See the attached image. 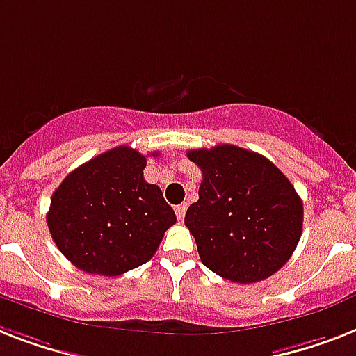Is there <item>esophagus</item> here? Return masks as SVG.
<instances>
[{"instance_id": "obj_1", "label": "esophagus", "mask_w": 356, "mask_h": 356, "mask_svg": "<svg viewBox=\"0 0 356 356\" xmlns=\"http://www.w3.org/2000/svg\"><path fill=\"white\" fill-rule=\"evenodd\" d=\"M175 216H177L179 221H183L184 216H186V204H177L175 207Z\"/></svg>"}]
</instances>
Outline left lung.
Listing matches in <instances>:
<instances>
[{
	"label": "left lung",
	"mask_w": 356,
	"mask_h": 356,
	"mask_svg": "<svg viewBox=\"0 0 356 356\" xmlns=\"http://www.w3.org/2000/svg\"><path fill=\"white\" fill-rule=\"evenodd\" d=\"M203 173L184 225L204 267L234 283H256L289 261L302 236L294 186L259 153L219 144L186 153Z\"/></svg>",
	"instance_id": "8db88e82"
}]
</instances>
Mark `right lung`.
<instances>
[{
	"mask_svg": "<svg viewBox=\"0 0 356 356\" xmlns=\"http://www.w3.org/2000/svg\"><path fill=\"white\" fill-rule=\"evenodd\" d=\"M144 155L118 146L78 166L54 190L49 232L74 267L118 276L157 252L177 218L161 188L144 181Z\"/></svg>",
	"mask_w": 356,
	"mask_h": 356,
	"instance_id": "1",
	"label": "right lung"
}]
</instances>
